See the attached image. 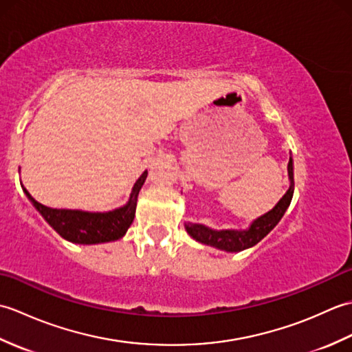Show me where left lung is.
<instances>
[{
    "label": "left lung",
    "mask_w": 352,
    "mask_h": 352,
    "mask_svg": "<svg viewBox=\"0 0 352 352\" xmlns=\"http://www.w3.org/2000/svg\"><path fill=\"white\" fill-rule=\"evenodd\" d=\"M287 172H289V180L290 186L287 192L284 193L283 198L276 203V206L265 213L263 216H260L256 221H252L250 228L246 230H212L206 226H201V223H184V228L190 237L195 239L197 242L204 243V245H210L213 248H218L227 252H237L246 248H251L256 243H258L261 239H263L269 231H271L276 223L280 222L283 218L284 212L287 210V207L292 201V197H294V189H295V183H294V160L292 157L289 159L287 164Z\"/></svg>",
    "instance_id": "obj_1"
}]
</instances>
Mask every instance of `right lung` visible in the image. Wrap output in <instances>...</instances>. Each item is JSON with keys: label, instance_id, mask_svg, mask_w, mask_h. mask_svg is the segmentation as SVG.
I'll use <instances>...</instances> for the list:
<instances>
[{"label": "right lung", "instance_id": "add662e5", "mask_svg": "<svg viewBox=\"0 0 352 352\" xmlns=\"http://www.w3.org/2000/svg\"><path fill=\"white\" fill-rule=\"evenodd\" d=\"M146 175L148 172L145 170L139 177V180L134 183L129 203L106 213L51 208L37 203L25 188H22V190H24L27 198L32 201L36 210L42 214V218L66 241L80 245L106 243L121 239L126 233V230L130 228L134 219V213H136L139 190L144 186Z\"/></svg>", "mask_w": 352, "mask_h": 352}]
</instances>
